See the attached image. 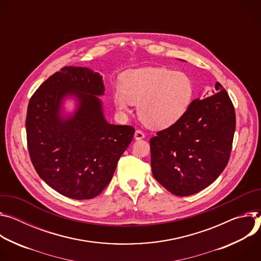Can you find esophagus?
Instances as JSON below:
<instances>
[{"mask_svg":"<svg viewBox=\"0 0 261 261\" xmlns=\"http://www.w3.org/2000/svg\"><path fill=\"white\" fill-rule=\"evenodd\" d=\"M144 138H145V135H144L143 132H141V130H139V129H137V130L135 132V140H142V139H144Z\"/></svg>","mask_w":261,"mask_h":261,"instance_id":"34e87169","label":"esophagus"}]
</instances>
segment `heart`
<instances>
[{
    "mask_svg": "<svg viewBox=\"0 0 261 261\" xmlns=\"http://www.w3.org/2000/svg\"><path fill=\"white\" fill-rule=\"evenodd\" d=\"M194 94L193 80L186 72L144 67L122 73L120 88L113 92V101L121 113H129L133 105H138V115L144 124L165 129L184 118Z\"/></svg>",
    "mask_w": 261,
    "mask_h": 261,
    "instance_id": "b5f03b06",
    "label": "heart"
}]
</instances>
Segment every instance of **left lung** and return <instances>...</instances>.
Here are the masks:
<instances>
[{
  "instance_id": "left-lung-1",
  "label": "left lung",
  "mask_w": 261,
  "mask_h": 261,
  "mask_svg": "<svg viewBox=\"0 0 261 261\" xmlns=\"http://www.w3.org/2000/svg\"><path fill=\"white\" fill-rule=\"evenodd\" d=\"M213 93L193 100L180 121L150 139L152 175L176 196L194 195L211 186L229 161L236 112L220 83Z\"/></svg>"
}]
</instances>
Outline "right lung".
Instances as JSON below:
<instances>
[{
	"mask_svg": "<svg viewBox=\"0 0 261 261\" xmlns=\"http://www.w3.org/2000/svg\"><path fill=\"white\" fill-rule=\"evenodd\" d=\"M102 75L66 66L43 82L28 106V149L40 178L61 195L92 199L110 184L135 128L110 124ZM72 99L75 109L65 110Z\"/></svg>",
	"mask_w": 261,
	"mask_h": 261,
	"instance_id": "right-lung-1",
	"label": "right lung"
}]
</instances>
